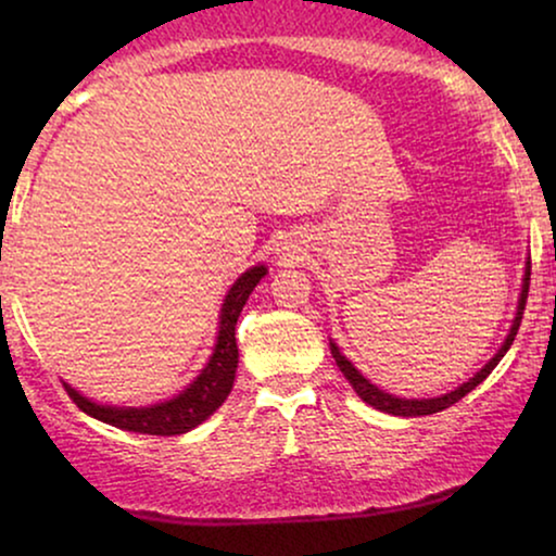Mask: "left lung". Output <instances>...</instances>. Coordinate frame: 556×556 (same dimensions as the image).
Instances as JSON below:
<instances>
[{"label": "left lung", "mask_w": 556, "mask_h": 556, "mask_svg": "<svg viewBox=\"0 0 556 556\" xmlns=\"http://www.w3.org/2000/svg\"><path fill=\"white\" fill-rule=\"evenodd\" d=\"M529 280H531V263L527 265V276H523V288H521V299H519V311H516V318H514L511 333H508V337H506L504 346L498 349V354L493 356V359H491L489 364H485V367H483L481 371H478V375H476L473 379H468L466 384H460L458 390H453V392L443 394V397H432V400H400V397H394V394H387V392L379 390V387L371 384L369 379H364V377L359 375V371L354 369V364L349 362L346 356L339 352V346H337V344H331V354H333V359H337L339 369L344 371V377L349 379V384L354 387V392L359 394V397H362L364 402H367V405L377 407V409H382V413L400 415V417H420V415L440 413V409L451 407V405H455V402H458V400L466 397V394H468L470 390H476V387L481 384L483 379L489 377L493 369H496V364H498L501 359H504V354L508 352V346L514 344L516 333H519V326H521V318H523V308H527Z\"/></svg>", "instance_id": "left-lung-1"}]
</instances>
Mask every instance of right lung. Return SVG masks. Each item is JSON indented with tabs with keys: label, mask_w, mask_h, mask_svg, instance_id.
I'll return each instance as SVG.
<instances>
[{
	"label": "right lung",
	"mask_w": 556,
	"mask_h": 556,
	"mask_svg": "<svg viewBox=\"0 0 556 556\" xmlns=\"http://www.w3.org/2000/svg\"><path fill=\"white\" fill-rule=\"evenodd\" d=\"M263 276V265H255V268L242 273V276L235 280L230 293L225 295L223 314H219L215 354H212L207 367L202 369V375L197 377L179 397L151 407H105L86 400L83 394L75 392L71 384H65V392L71 394V400L83 409V413L121 430L147 432V435H181V432L197 428V425H202L219 405H223L227 394L232 390L235 369H238L235 324H238V316L242 306H245L248 295L253 293V288L261 283Z\"/></svg>",
	"instance_id": "add662e5"
}]
</instances>
